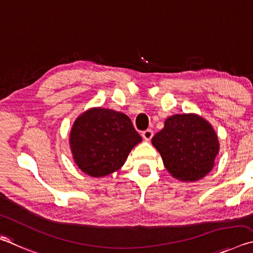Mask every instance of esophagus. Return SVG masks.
Listing matches in <instances>:
<instances>
[{
  "label": "esophagus",
  "instance_id": "esophagus-1",
  "mask_svg": "<svg viewBox=\"0 0 253 253\" xmlns=\"http://www.w3.org/2000/svg\"><path fill=\"white\" fill-rule=\"evenodd\" d=\"M142 136L145 141H150L153 136V131L152 130H145L142 132Z\"/></svg>",
  "mask_w": 253,
  "mask_h": 253
}]
</instances>
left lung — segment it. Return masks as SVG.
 <instances>
[{"label": "left lung", "instance_id": "1", "mask_svg": "<svg viewBox=\"0 0 253 253\" xmlns=\"http://www.w3.org/2000/svg\"><path fill=\"white\" fill-rule=\"evenodd\" d=\"M163 165L173 178L192 182L213 169L220 144L211 124L196 113L174 114L152 138Z\"/></svg>", "mask_w": 253, "mask_h": 253}]
</instances>
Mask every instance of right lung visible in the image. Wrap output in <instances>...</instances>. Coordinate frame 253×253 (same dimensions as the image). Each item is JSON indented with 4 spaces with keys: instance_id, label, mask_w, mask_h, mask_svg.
Returning a JSON list of instances; mask_svg holds the SVG:
<instances>
[{
    "instance_id": "add662e5",
    "label": "right lung",
    "mask_w": 253,
    "mask_h": 253,
    "mask_svg": "<svg viewBox=\"0 0 253 253\" xmlns=\"http://www.w3.org/2000/svg\"><path fill=\"white\" fill-rule=\"evenodd\" d=\"M141 141L126 114L104 108L84 111L75 119L70 132L74 163L93 178L121 169L131 150Z\"/></svg>"
}]
</instances>
